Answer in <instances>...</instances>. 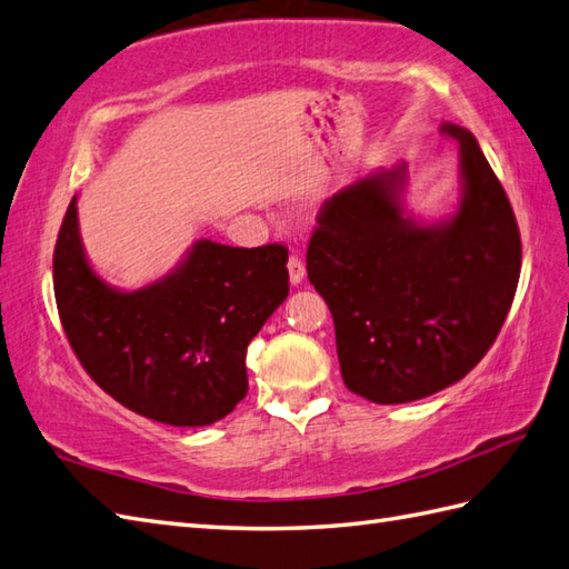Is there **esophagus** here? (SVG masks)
Listing matches in <instances>:
<instances>
[{
	"label": "esophagus",
	"mask_w": 569,
	"mask_h": 569,
	"mask_svg": "<svg viewBox=\"0 0 569 569\" xmlns=\"http://www.w3.org/2000/svg\"><path fill=\"white\" fill-rule=\"evenodd\" d=\"M288 276H290V283H293V286L302 283V279H306V263L300 261L298 254H290V259H288Z\"/></svg>",
	"instance_id": "1"
}]
</instances>
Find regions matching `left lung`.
<instances>
[{"label": "left lung", "mask_w": 569, "mask_h": 569, "mask_svg": "<svg viewBox=\"0 0 569 569\" xmlns=\"http://www.w3.org/2000/svg\"><path fill=\"white\" fill-rule=\"evenodd\" d=\"M458 142L453 213H409L405 162L335 193L317 216L308 279L335 317L347 388L378 405L415 402L466 378L507 320L521 271L509 198L470 130Z\"/></svg>", "instance_id": "obj_1"}]
</instances>
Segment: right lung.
<instances>
[{"instance_id": "obj_1", "label": "right lung", "mask_w": 569, "mask_h": 569, "mask_svg": "<svg viewBox=\"0 0 569 569\" xmlns=\"http://www.w3.org/2000/svg\"><path fill=\"white\" fill-rule=\"evenodd\" d=\"M288 249L196 240L162 279L116 288L91 269L70 201L52 257L58 312L84 371L123 407L208 427L247 395V347L288 298Z\"/></svg>"}]
</instances>
